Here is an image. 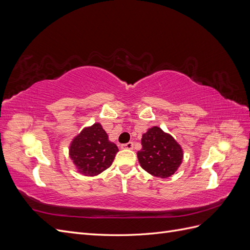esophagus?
Masks as SVG:
<instances>
[{
    "instance_id": "34e87169",
    "label": "esophagus",
    "mask_w": 250,
    "mask_h": 250,
    "mask_svg": "<svg viewBox=\"0 0 250 250\" xmlns=\"http://www.w3.org/2000/svg\"><path fill=\"white\" fill-rule=\"evenodd\" d=\"M121 149H133V143L132 142H129L127 144H123L122 146H121Z\"/></svg>"
}]
</instances>
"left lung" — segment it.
Masks as SVG:
<instances>
[{
  "mask_svg": "<svg viewBox=\"0 0 250 250\" xmlns=\"http://www.w3.org/2000/svg\"><path fill=\"white\" fill-rule=\"evenodd\" d=\"M184 151L171 134L153 126L142 137V149L138 151L141 167L149 174L168 178L183 163Z\"/></svg>",
  "mask_w": 250,
  "mask_h": 250,
  "instance_id": "left-lung-1",
  "label": "left lung"
}]
</instances>
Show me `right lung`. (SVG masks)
<instances>
[{
	"label": "right lung",
	"mask_w": 250,
	"mask_h": 250,
	"mask_svg": "<svg viewBox=\"0 0 250 250\" xmlns=\"http://www.w3.org/2000/svg\"><path fill=\"white\" fill-rule=\"evenodd\" d=\"M115 143L100 123L85 127L70 144L69 154L77 171L84 176H96L109 168L118 153Z\"/></svg>",
	"instance_id": "1"
}]
</instances>
